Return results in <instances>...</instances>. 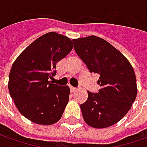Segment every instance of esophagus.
I'll return each mask as SVG.
<instances>
[{
	"instance_id": "1",
	"label": "esophagus",
	"mask_w": 147,
	"mask_h": 147,
	"mask_svg": "<svg viewBox=\"0 0 147 147\" xmlns=\"http://www.w3.org/2000/svg\"><path fill=\"white\" fill-rule=\"evenodd\" d=\"M70 91L71 92H76L77 91V88H74V87H70Z\"/></svg>"
}]
</instances>
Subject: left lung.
<instances>
[{"label": "left lung", "mask_w": 147, "mask_h": 147, "mask_svg": "<svg viewBox=\"0 0 147 147\" xmlns=\"http://www.w3.org/2000/svg\"><path fill=\"white\" fill-rule=\"evenodd\" d=\"M78 55L91 73L100 75L98 93L88 92L80 105L86 123L95 128L115 124L126 115L137 97L136 75L128 59L103 38L89 36L73 39Z\"/></svg>", "instance_id": "obj_1"}]
</instances>
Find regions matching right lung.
I'll return each mask as SVG.
<instances>
[{
  "mask_svg": "<svg viewBox=\"0 0 147 147\" xmlns=\"http://www.w3.org/2000/svg\"><path fill=\"white\" fill-rule=\"evenodd\" d=\"M73 47L69 37L51 32L32 42L13 63L9 92L20 114L32 123L51 125L61 119L70 89L49 78L55 76L56 64Z\"/></svg>",
  "mask_w": 147,
  "mask_h": 147,
  "instance_id": "1",
  "label": "right lung"
}]
</instances>
